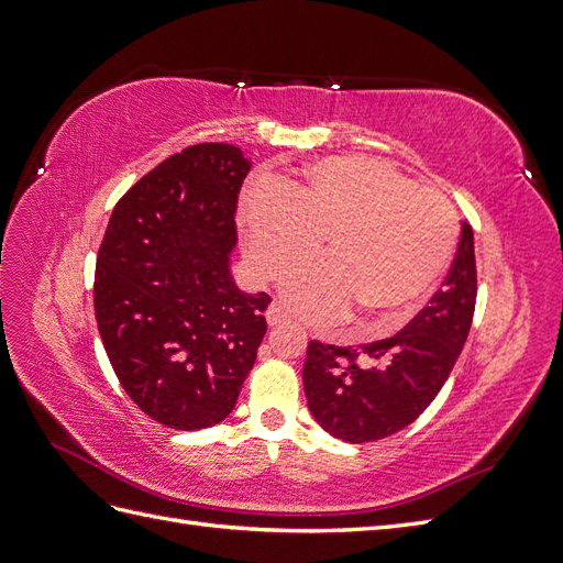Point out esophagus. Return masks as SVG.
<instances>
[{"label":"esophagus","mask_w":563,"mask_h":563,"mask_svg":"<svg viewBox=\"0 0 563 563\" xmlns=\"http://www.w3.org/2000/svg\"><path fill=\"white\" fill-rule=\"evenodd\" d=\"M265 317H267L269 327H282V323H288V314L284 312V308H282V305H277V302L269 305Z\"/></svg>","instance_id":"esophagus-1"}]
</instances>
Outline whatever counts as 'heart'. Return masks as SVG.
<instances>
[{"instance_id":"obj_1","label":"heart","mask_w":563,"mask_h":563,"mask_svg":"<svg viewBox=\"0 0 563 563\" xmlns=\"http://www.w3.org/2000/svg\"><path fill=\"white\" fill-rule=\"evenodd\" d=\"M242 223L249 267L263 282L284 279L323 240V261L286 282V302L308 321L350 312L373 331L395 327L430 296L457 244L444 195L368 157L319 159L296 180L253 187Z\"/></svg>"}]
</instances>
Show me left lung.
<instances>
[{
	"label": "left lung",
	"instance_id": "left-lung-1",
	"mask_svg": "<svg viewBox=\"0 0 563 563\" xmlns=\"http://www.w3.org/2000/svg\"><path fill=\"white\" fill-rule=\"evenodd\" d=\"M474 302V234L463 223L444 284L397 335L356 350L310 340L302 383L314 420L350 444H368L411 424L449 380Z\"/></svg>",
	"mask_w": 563,
	"mask_h": 563
}]
</instances>
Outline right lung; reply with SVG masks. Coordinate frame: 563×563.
Here are the masks:
<instances>
[{
	"instance_id": "1",
	"label": "right lung",
	"mask_w": 563,
	"mask_h": 563,
	"mask_svg": "<svg viewBox=\"0 0 563 563\" xmlns=\"http://www.w3.org/2000/svg\"><path fill=\"white\" fill-rule=\"evenodd\" d=\"M240 147L199 143L117 201L98 249L93 308L108 360L143 413L203 430L232 413L267 321V294L230 275Z\"/></svg>"
}]
</instances>
